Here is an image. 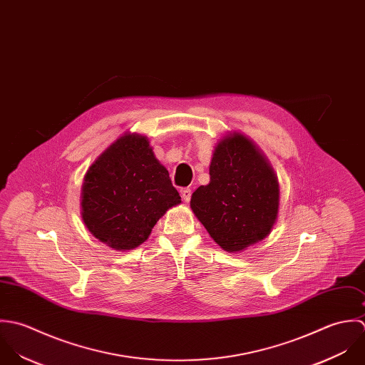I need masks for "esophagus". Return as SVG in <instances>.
<instances>
[{
    "label": "esophagus",
    "instance_id": "esophagus-1",
    "mask_svg": "<svg viewBox=\"0 0 365 365\" xmlns=\"http://www.w3.org/2000/svg\"><path fill=\"white\" fill-rule=\"evenodd\" d=\"M180 195H182V197H183L185 202H189L190 197H192V189L183 187V189H180Z\"/></svg>",
    "mask_w": 365,
    "mask_h": 365
}]
</instances>
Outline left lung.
<instances>
[{"instance_id": "8db88e82", "label": "left lung", "mask_w": 365, "mask_h": 365, "mask_svg": "<svg viewBox=\"0 0 365 365\" xmlns=\"http://www.w3.org/2000/svg\"><path fill=\"white\" fill-rule=\"evenodd\" d=\"M190 207L225 251H241L265 238L278 216L279 186L264 156L244 135L220 141L210 183L197 187Z\"/></svg>"}]
</instances>
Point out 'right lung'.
Instances as JSON below:
<instances>
[{
    "instance_id": "1",
    "label": "right lung",
    "mask_w": 365,
    "mask_h": 365,
    "mask_svg": "<svg viewBox=\"0 0 365 365\" xmlns=\"http://www.w3.org/2000/svg\"><path fill=\"white\" fill-rule=\"evenodd\" d=\"M179 203L168 170L141 135L118 138L84 176L83 221L96 238L115 250L141 245L156 221Z\"/></svg>"
}]
</instances>
